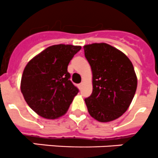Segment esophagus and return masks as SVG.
Masks as SVG:
<instances>
[{"label":"esophagus","instance_id":"34e87169","mask_svg":"<svg viewBox=\"0 0 158 158\" xmlns=\"http://www.w3.org/2000/svg\"><path fill=\"white\" fill-rule=\"evenodd\" d=\"M82 87H83V83H81V84H79V85H78V88H79L80 89H82Z\"/></svg>","mask_w":158,"mask_h":158}]
</instances>
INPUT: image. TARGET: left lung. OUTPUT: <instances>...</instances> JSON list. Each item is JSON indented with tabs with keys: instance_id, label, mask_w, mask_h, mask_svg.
<instances>
[{
	"instance_id": "obj_1",
	"label": "left lung",
	"mask_w": 158,
	"mask_h": 158,
	"mask_svg": "<svg viewBox=\"0 0 158 158\" xmlns=\"http://www.w3.org/2000/svg\"><path fill=\"white\" fill-rule=\"evenodd\" d=\"M92 71V95L85 99L89 114L100 122L121 117L128 110L137 88L130 59L106 43L84 46Z\"/></svg>"
}]
</instances>
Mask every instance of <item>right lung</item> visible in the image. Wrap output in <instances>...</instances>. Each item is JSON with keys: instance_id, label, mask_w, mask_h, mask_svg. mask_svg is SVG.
Returning <instances> with one entry per match:
<instances>
[{"instance_id": "obj_1", "label": "right lung", "mask_w": 158, "mask_h": 158, "mask_svg": "<svg viewBox=\"0 0 158 158\" xmlns=\"http://www.w3.org/2000/svg\"><path fill=\"white\" fill-rule=\"evenodd\" d=\"M81 46L56 44L32 59L23 70L21 92L40 117L56 119L66 113L79 90L70 81L69 62Z\"/></svg>"}]
</instances>
